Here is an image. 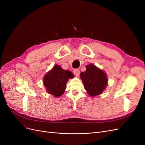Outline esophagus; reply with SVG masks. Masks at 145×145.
Segmentation results:
<instances>
[{"mask_svg":"<svg viewBox=\"0 0 145 145\" xmlns=\"http://www.w3.org/2000/svg\"><path fill=\"white\" fill-rule=\"evenodd\" d=\"M74 74H76V75L77 76H79V74H80V70L78 69H75L74 70Z\"/></svg>","mask_w":145,"mask_h":145,"instance_id":"1","label":"esophagus"}]
</instances>
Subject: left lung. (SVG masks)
<instances>
[{
  "label": "left lung",
  "mask_w": 145,
  "mask_h": 145,
  "mask_svg": "<svg viewBox=\"0 0 145 145\" xmlns=\"http://www.w3.org/2000/svg\"><path fill=\"white\" fill-rule=\"evenodd\" d=\"M80 78L88 94L92 97L102 94L108 84L106 73L93 64L86 66V71L80 73Z\"/></svg>",
  "instance_id": "left-lung-1"
}]
</instances>
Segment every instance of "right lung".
Instances as JSON below:
<instances>
[{"label": "right lung", "mask_w": 145, "mask_h": 145, "mask_svg": "<svg viewBox=\"0 0 145 145\" xmlns=\"http://www.w3.org/2000/svg\"><path fill=\"white\" fill-rule=\"evenodd\" d=\"M69 78H73L71 72L64 70L59 65H56L44 76L43 84L48 93L58 97L64 93Z\"/></svg>", "instance_id": "1"}]
</instances>
